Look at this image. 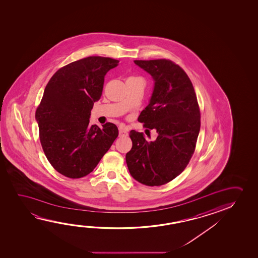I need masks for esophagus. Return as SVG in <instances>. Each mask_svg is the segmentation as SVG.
<instances>
[{
    "label": "esophagus",
    "instance_id": "esophagus-1",
    "mask_svg": "<svg viewBox=\"0 0 258 258\" xmlns=\"http://www.w3.org/2000/svg\"><path fill=\"white\" fill-rule=\"evenodd\" d=\"M118 132H119V136H127V127L120 126L118 127Z\"/></svg>",
    "mask_w": 258,
    "mask_h": 258
}]
</instances>
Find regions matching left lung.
I'll return each instance as SVG.
<instances>
[{"mask_svg":"<svg viewBox=\"0 0 258 258\" xmlns=\"http://www.w3.org/2000/svg\"><path fill=\"white\" fill-rule=\"evenodd\" d=\"M152 76L154 89L148 105L138 120L157 138L149 141L131 131L132 148L126 155L127 168L136 181L159 186L184 170L195 152L201 113L190 78L178 64L166 59L134 60Z\"/></svg>","mask_w":258,"mask_h":258,"instance_id":"left-lung-1","label":"left lung"}]
</instances>
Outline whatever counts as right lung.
<instances>
[{
	"label": "right lung",
	"instance_id": "1",
	"mask_svg": "<svg viewBox=\"0 0 258 258\" xmlns=\"http://www.w3.org/2000/svg\"><path fill=\"white\" fill-rule=\"evenodd\" d=\"M118 63L102 56L77 60L56 71L45 88L35 116L40 143L52 166L67 177L93 172L118 137L113 123L89 124L104 76Z\"/></svg>",
	"mask_w": 258,
	"mask_h": 258
}]
</instances>
